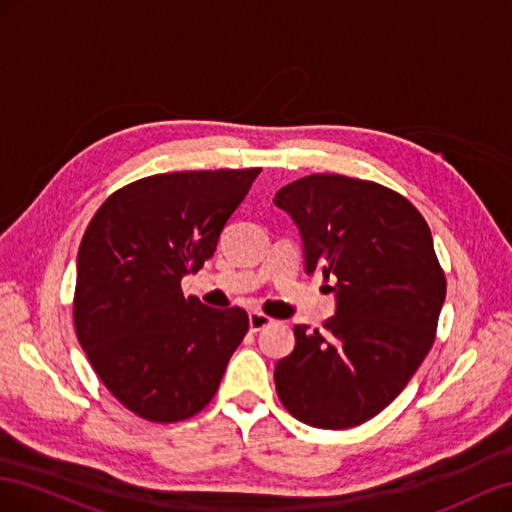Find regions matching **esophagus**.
Instances as JSON below:
<instances>
[{
    "label": "esophagus",
    "mask_w": 512,
    "mask_h": 512,
    "mask_svg": "<svg viewBox=\"0 0 512 512\" xmlns=\"http://www.w3.org/2000/svg\"><path fill=\"white\" fill-rule=\"evenodd\" d=\"M270 324H272V317L264 315L261 311H251V313H248V328H251L253 332L264 330Z\"/></svg>",
    "instance_id": "esophagus-1"
}]
</instances>
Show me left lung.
<instances>
[{"mask_svg": "<svg viewBox=\"0 0 512 512\" xmlns=\"http://www.w3.org/2000/svg\"><path fill=\"white\" fill-rule=\"evenodd\" d=\"M274 206L300 231L306 274L321 270L337 300L324 330L294 328L276 392L304 425H362L397 399L435 341L446 279L431 229L399 193L347 175H306Z\"/></svg>", "mask_w": 512, "mask_h": 512, "instance_id": "obj_1", "label": "left lung"}]
</instances>
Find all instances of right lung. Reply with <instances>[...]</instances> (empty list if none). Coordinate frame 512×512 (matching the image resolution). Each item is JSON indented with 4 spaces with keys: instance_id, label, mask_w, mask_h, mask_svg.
<instances>
[{
    "instance_id": "obj_1",
    "label": "right lung",
    "mask_w": 512,
    "mask_h": 512,
    "mask_svg": "<svg viewBox=\"0 0 512 512\" xmlns=\"http://www.w3.org/2000/svg\"><path fill=\"white\" fill-rule=\"evenodd\" d=\"M261 169L150 175L113 193L77 255L75 328L100 382L130 412L178 422L206 407L248 332L240 306L184 298Z\"/></svg>"
}]
</instances>
